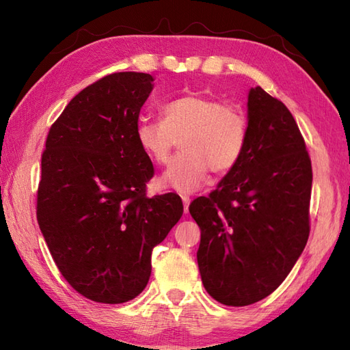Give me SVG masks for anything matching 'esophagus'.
<instances>
[{
    "mask_svg": "<svg viewBox=\"0 0 350 350\" xmlns=\"http://www.w3.org/2000/svg\"><path fill=\"white\" fill-rule=\"evenodd\" d=\"M182 202H183V209H185V213H188L189 203H191V198H189L188 196H182Z\"/></svg>",
    "mask_w": 350,
    "mask_h": 350,
    "instance_id": "esophagus-1",
    "label": "esophagus"
}]
</instances>
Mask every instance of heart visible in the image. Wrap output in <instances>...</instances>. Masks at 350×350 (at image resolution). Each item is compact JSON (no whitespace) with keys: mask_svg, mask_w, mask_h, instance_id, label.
Instances as JSON below:
<instances>
[{"mask_svg":"<svg viewBox=\"0 0 350 350\" xmlns=\"http://www.w3.org/2000/svg\"><path fill=\"white\" fill-rule=\"evenodd\" d=\"M135 138L147 158L163 165L182 138V153L161 176L162 188L194 192L209 171L226 174L242 159L248 139L247 118L224 102L203 93H189L168 102L162 120L143 118Z\"/></svg>","mask_w":350,"mask_h":350,"instance_id":"heart-1","label":"heart"}]
</instances>
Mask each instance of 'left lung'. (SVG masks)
Returning a JSON list of instances; mask_svg holds the SVG:
<instances>
[{"mask_svg":"<svg viewBox=\"0 0 350 350\" xmlns=\"http://www.w3.org/2000/svg\"><path fill=\"white\" fill-rule=\"evenodd\" d=\"M248 139L239 163L209 197L189 204L202 239L197 262L215 301L243 307L269 296L310 234L313 171L298 124L262 87L248 93Z\"/></svg>","mask_w":350,"mask_h":350,"instance_id":"left-lung-1","label":"left lung"}]
</instances>
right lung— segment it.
Here are the masks:
<instances>
[{
  "label": "right lung",
  "mask_w": 350,
  "mask_h": 350,
  "mask_svg": "<svg viewBox=\"0 0 350 350\" xmlns=\"http://www.w3.org/2000/svg\"><path fill=\"white\" fill-rule=\"evenodd\" d=\"M153 81L118 72L85 87L51 126L42 154L37 222L66 281L94 302L143 292L153 248L183 213L173 192L146 196L154 170L135 126Z\"/></svg>",
  "instance_id": "obj_1"
}]
</instances>
